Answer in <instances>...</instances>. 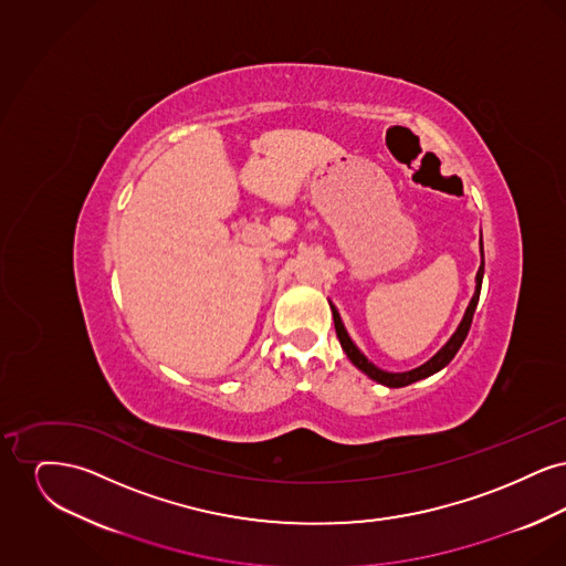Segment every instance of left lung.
<instances>
[{"instance_id": "left-lung-1", "label": "left lung", "mask_w": 566, "mask_h": 566, "mask_svg": "<svg viewBox=\"0 0 566 566\" xmlns=\"http://www.w3.org/2000/svg\"><path fill=\"white\" fill-rule=\"evenodd\" d=\"M480 250H482V265H480L478 275H475V295L471 298V303H469V307H467V312H464L462 321L458 324L457 333L448 339V344H446L441 350L437 352V354L432 356L431 360H427L424 365H420V367H416V369H411V371H403V374H390V371H384V369L376 367V365H374V363H371L363 352L356 348V344L352 342L350 335H348V331H346V326H344L342 318H339L337 307L331 303L333 321H335V331H337V339H339V344H342L344 352L348 354L352 365H354V367H358L365 376L371 377L374 381L381 384V386H388V388H401V386H409V384H413V381H418V379H424V377H429L432 376V374H437V371H441V369H443V367H446V365L457 356V352L460 350L462 342L467 339V333H469L471 323H473V314H475V307H478V301H480V293H482V280H484V242H482V240H480Z\"/></svg>"}]
</instances>
